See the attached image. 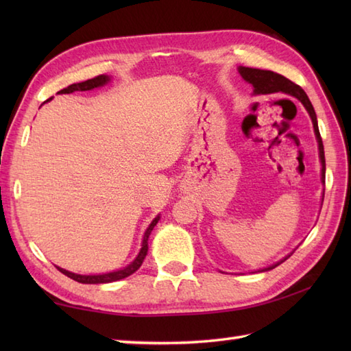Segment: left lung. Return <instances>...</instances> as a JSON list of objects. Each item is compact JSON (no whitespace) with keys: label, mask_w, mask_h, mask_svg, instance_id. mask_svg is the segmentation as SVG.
I'll use <instances>...</instances> for the list:
<instances>
[{"label":"left lung","mask_w":351,"mask_h":351,"mask_svg":"<svg viewBox=\"0 0 351 351\" xmlns=\"http://www.w3.org/2000/svg\"><path fill=\"white\" fill-rule=\"evenodd\" d=\"M238 72H240V75L250 83L255 88V95H268V93H287L289 96H294L295 99H299L303 107L306 108V111L311 116V121L312 125H314V132H315V137L318 141V151H319V161H322V182L324 184L326 181V160H324V146H323V140L322 136H319V130H318V122H317V114H315V110L312 107V104L308 98V95L304 93L303 88L300 86L294 84L293 81H289L288 78H285L283 75H279V73H276L273 71H263V69H253V68H244V66H240L238 68ZM324 197V196H323ZM291 255H287L283 259L278 261V263L263 268V270H258V271H268V270H273L274 267L280 265L283 261H287Z\"/></svg>","instance_id":"1"}]
</instances>
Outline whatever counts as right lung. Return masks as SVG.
Wrapping results in <instances>:
<instances>
[{"label":"right lung","instance_id":"right-lung-1","mask_svg":"<svg viewBox=\"0 0 351 351\" xmlns=\"http://www.w3.org/2000/svg\"><path fill=\"white\" fill-rule=\"evenodd\" d=\"M110 81V77L108 75H98L95 77L92 80H87V81H83V83H77V84H71L69 87L63 88V90H60L58 93H72V92H86V90H92V88H96V87H102L106 86ZM160 220V214L156 215V217L151 221V225L147 226L146 232L143 235V241H141V249L138 252V255L136 256V259L132 261L131 264H128L126 267L121 268V270H116V271H110V273H102V274H77V273H72V271H68L64 270V268H60L57 267L58 270H60L64 276H68V278L77 280L80 283H110V282H116V280H121V279H125L128 278V276H131L134 271H137L140 265L143 264V259L146 258L147 255V240H149V235H151L152 229L155 228L156 223H158Z\"/></svg>","mask_w":351,"mask_h":351}]
</instances>
